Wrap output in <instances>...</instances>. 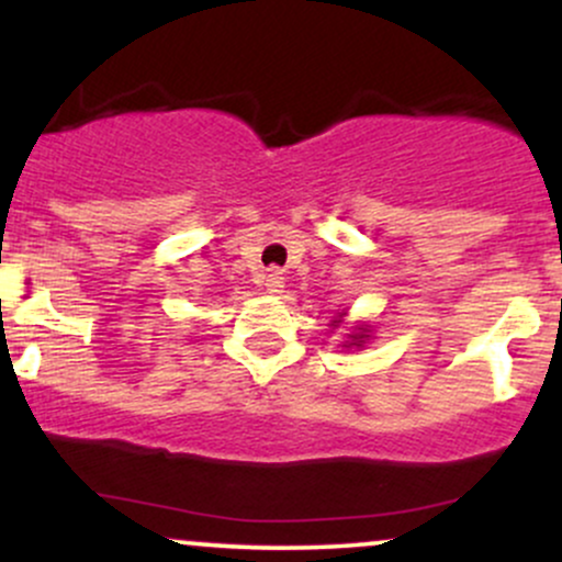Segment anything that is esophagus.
I'll list each match as a JSON object with an SVG mask.
<instances>
[{
  "label": "esophagus",
  "mask_w": 562,
  "mask_h": 562,
  "mask_svg": "<svg viewBox=\"0 0 562 562\" xmlns=\"http://www.w3.org/2000/svg\"><path fill=\"white\" fill-rule=\"evenodd\" d=\"M263 288H267V293L272 295L282 293V288H285V277H282L280 269H269V272L263 274Z\"/></svg>",
  "instance_id": "34e87169"
}]
</instances>
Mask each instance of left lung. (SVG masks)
I'll return each mask as SVG.
<instances>
[{
  "label": "left lung",
  "instance_id": "1",
  "mask_svg": "<svg viewBox=\"0 0 562 562\" xmlns=\"http://www.w3.org/2000/svg\"><path fill=\"white\" fill-rule=\"evenodd\" d=\"M346 317H348V308L335 314V317L330 319V330H340V327H346L348 325ZM372 338H375V327H372L370 322L359 319L348 327V333L344 335V340H340L338 346L346 348V351H353V348H357V351H362L367 344H372Z\"/></svg>",
  "mask_w": 562,
  "mask_h": 562
}]
</instances>
